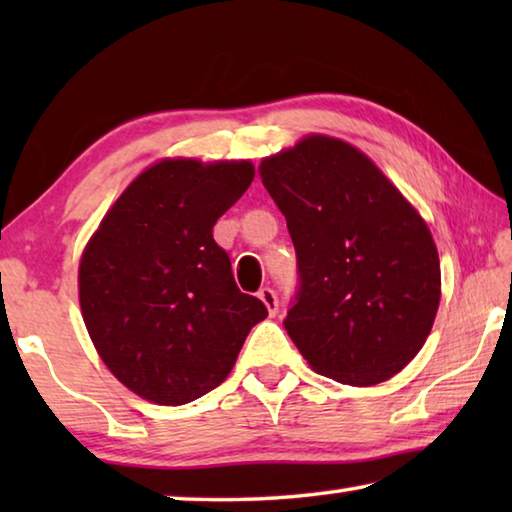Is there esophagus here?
<instances>
[{
	"instance_id": "1",
	"label": "esophagus",
	"mask_w": 512,
	"mask_h": 512,
	"mask_svg": "<svg viewBox=\"0 0 512 512\" xmlns=\"http://www.w3.org/2000/svg\"><path fill=\"white\" fill-rule=\"evenodd\" d=\"M259 300L264 302V307H266V311H268V316H275L277 314V309H280V305H277V296H275V291L273 289H268V287H264V289H259Z\"/></svg>"
}]
</instances>
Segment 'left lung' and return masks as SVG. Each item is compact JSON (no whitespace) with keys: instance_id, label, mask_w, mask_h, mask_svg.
I'll use <instances>...</instances> for the list:
<instances>
[{"instance_id":"1","label":"left lung","mask_w":512,"mask_h":512,"mask_svg":"<svg viewBox=\"0 0 512 512\" xmlns=\"http://www.w3.org/2000/svg\"><path fill=\"white\" fill-rule=\"evenodd\" d=\"M287 219L300 291L284 327L311 370L375 386L422 350L440 305L427 221L366 153L320 133L259 164Z\"/></svg>"}]
</instances>
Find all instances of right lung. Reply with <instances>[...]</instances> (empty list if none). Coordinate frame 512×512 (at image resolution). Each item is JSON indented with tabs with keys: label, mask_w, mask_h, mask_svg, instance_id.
Here are the masks:
<instances>
[{
	"label": "right lung",
	"mask_w": 512,
	"mask_h": 512,
	"mask_svg": "<svg viewBox=\"0 0 512 512\" xmlns=\"http://www.w3.org/2000/svg\"><path fill=\"white\" fill-rule=\"evenodd\" d=\"M253 178L250 160L162 158L121 192L83 248V323L108 370L146 402L180 406L210 393L268 316L237 289L212 237Z\"/></svg>",
	"instance_id": "obj_1"
}]
</instances>
